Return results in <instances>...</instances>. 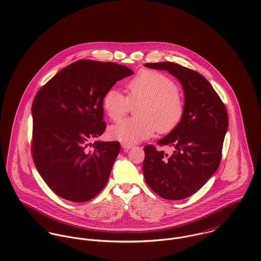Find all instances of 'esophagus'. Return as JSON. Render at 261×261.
Returning <instances> with one entry per match:
<instances>
[{
    "instance_id": "34e87169",
    "label": "esophagus",
    "mask_w": 261,
    "mask_h": 261,
    "mask_svg": "<svg viewBox=\"0 0 261 261\" xmlns=\"http://www.w3.org/2000/svg\"><path fill=\"white\" fill-rule=\"evenodd\" d=\"M121 145H122V148H123L124 150H128V149H130V148L133 147L132 144H128V143H122Z\"/></svg>"
}]
</instances>
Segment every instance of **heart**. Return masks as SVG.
Instances as JSON below:
<instances>
[{
  "mask_svg": "<svg viewBox=\"0 0 261 261\" xmlns=\"http://www.w3.org/2000/svg\"><path fill=\"white\" fill-rule=\"evenodd\" d=\"M127 97L116 89H110L103 97V108L114 121L122 120L130 104L138 105L137 118H130L109 130V135L123 143L134 144L151 137L155 131L168 133L181 121L185 104L173 81L154 70H141L125 86Z\"/></svg>",
  "mask_w": 261,
  "mask_h": 261,
  "instance_id": "heart-1",
  "label": "heart"
}]
</instances>
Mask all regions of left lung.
I'll use <instances>...</instances> for the list:
<instances>
[{
  "label": "left lung",
  "instance_id": "1",
  "mask_svg": "<svg viewBox=\"0 0 261 261\" xmlns=\"http://www.w3.org/2000/svg\"><path fill=\"white\" fill-rule=\"evenodd\" d=\"M166 70L182 86L185 112L179 124L157 141L164 152L144 147L143 174L148 187L166 200H182L197 193L218 169L228 130V114L208 81L199 72L173 62L145 63Z\"/></svg>",
  "mask_w": 261,
  "mask_h": 261
}]
</instances>
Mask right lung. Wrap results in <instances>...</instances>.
I'll list each match as a JSON object with an SVG mask.
<instances>
[{"mask_svg":"<svg viewBox=\"0 0 261 261\" xmlns=\"http://www.w3.org/2000/svg\"><path fill=\"white\" fill-rule=\"evenodd\" d=\"M134 72L114 62L82 59L57 72L32 104V155L53 192L84 203L104 189L120 151L118 141H90L104 133L105 94Z\"/></svg>","mask_w":261,"mask_h":261,"instance_id":"right-lung-1","label":"right lung"}]
</instances>
